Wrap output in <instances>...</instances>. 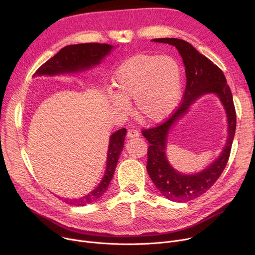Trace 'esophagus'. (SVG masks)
<instances>
[{
	"label": "esophagus",
	"mask_w": 255,
	"mask_h": 255,
	"mask_svg": "<svg viewBox=\"0 0 255 255\" xmlns=\"http://www.w3.org/2000/svg\"><path fill=\"white\" fill-rule=\"evenodd\" d=\"M127 136H128V138H134V137H138V136H139V132H138L137 130L130 129V130H128Z\"/></svg>",
	"instance_id": "obj_1"
}]
</instances>
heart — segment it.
I'll return each mask as SVG.
<instances>
[{"label":"heart","instance_id":"obj_1","mask_svg":"<svg viewBox=\"0 0 255 255\" xmlns=\"http://www.w3.org/2000/svg\"><path fill=\"white\" fill-rule=\"evenodd\" d=\"M117 95L115 109L128 113V100L135 99L138 116L148 123H159L177 107L182 90L179 63L170 56L138 54L125 60L114 76Z\"/></svg>","mask_w":255,"mask_h":255}]
</instances>
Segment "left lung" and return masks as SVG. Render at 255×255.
Here are the masks:
<instances>
[{"instance_id":"left-lung-1","label":"left lung","mask_w":255,"mask_h":255,"mask_svg":"<svg viewBox=\"0 0 255 255\" xmlns=\"http://www.w3.org/2000/svg\"><path fill=\"white\" fill-rule=\"evenodd\" d=\"M151 42L174 46L180 54L186 77L182 103L170 119L162 125L143 130V136L150 143L147 151V173L158 191L168 200L188 202L207 192L218 179L228 163L236 131V112L233 95L223 71L210 59L201 54L188 42L176 38L154 39ZM215 95L222 104L227 117V138L220 156L202 171L181 174L166 158L168 134L178 121L188 112L192 104L204 95Z\"/></svg>"}]
</instances>
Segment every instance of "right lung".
Instances as JSON below:
<instances>
[{"mask_svg":"<svg viewBox=\"0 0 255 255\" xmlns=\"http://www.w3.org/2000/svg\"><path fill=\"white\" fill-rule=\"evenodd\" d=\"M117 47L118 45L113 46L109 44L98 43L69 45L62 48L56 55L45 62L35 73L33 77H54L60 75H75L87 72L100 64L104 58L112 52V50ZM126 133L127 130L125 128H122L114 132L110 136L106 171L104 177L101 178L96 188L81 198L66 199L64 200L65 203L75 206H85L94 203L104 196L114 176L115 169L124 147Z\"/></svg>","mask_w":255,"mask_h":255,"instance_id":"add662e5","label":"right lung"}]
</instances>
